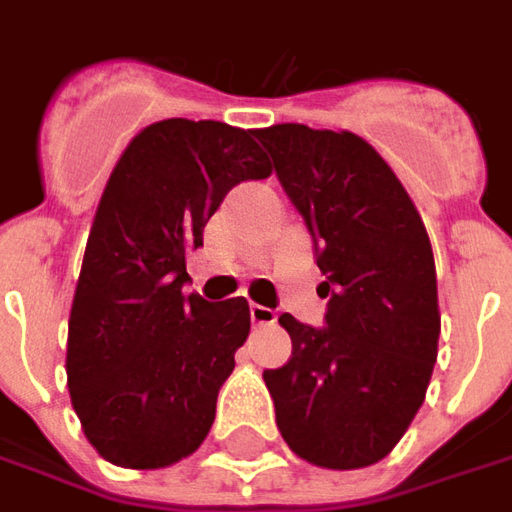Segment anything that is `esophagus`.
Here are the masks:
<instances>
[{"mask_svg": "<svg viewBox=\"0 0 512 512\" xmlns=\"http://www.w3.org/2000/svg\"><path fill=\"white\" fill-rule=\"evenodd\" d=\"M249 315H252V323H257V326H266V323L277 321L274 310H268L263 304H252V307H249Z\"/></svg>", "mask_w": 512, "mask_h": 512, "instance_id": "esophagus-1", "label": "esophagus"}]
</instances>
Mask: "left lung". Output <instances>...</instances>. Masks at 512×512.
Masks as SVG:
<instances>
[{
    "label": "left lung",
    "instance_id": "1",
    "mask_svg": "<svg viewBox=\"0 0 512 512\" xmlns=\"http://www.w3.org/2000/svg\"><path fill=\"white\" fill-rule=\"evenodd\" d=\"M315 241L326 326L279 315L293 354L266 381L288 447L323 469L386 458L439 354L436 263L419 211L376 147L301 123L257 128Z\"/></svg>",
    "mask_w": 512,
    "mask_h": 512
}]
</instances>
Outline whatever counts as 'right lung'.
Returning <instances> with one entry per match:
<instances>
[{"label": "right lung", "instance_id": "right-lung-1", "mask_svg": "<svg viewBox=\"0 0 512 512\" xmlns=\"http://www.w3.org/2000/svg\"><path fill=\"white\" fill-rule=\"evenodd\" d=\"M255 131L169 117L128 142L98 202L68 321V389L87 441L123 469L200 447L249 337L244 296H183L186 255L227 191L271 175Z\"/></svg>", "mask_w": 512, "mask_h": 512}]
</instances>
